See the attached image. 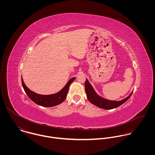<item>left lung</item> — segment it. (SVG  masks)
<instances>
[{"label":"left lung","mask_w":155,"mask_h":155,"mask_svg":"<svg viewBox=\"0 0 155 155\" xmlns=\"http://www.w3.org/2000/svg\"><path fill=\"white\" fill-rule=\"evenodd\" d=\"M85 88L87 94V97L89 101L94 105L101 109L106 110L113 109L120 106L130 98L133 92V91L128 97H127V98L121 101H111L105 99L99 96L95 92V90L92 88L91 85L89 84L87 79H86V81L85 83Z\"/></svg>","instance_id":"left-lung-1"}]
</instances>
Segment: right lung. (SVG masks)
I'll use <instances>...</instances> for the list:
<instances>
[{"instance_id": "add662e5", "label": "right lung", "mask_w": 155, "mask_h": 155, "mask_svg": "<svg viewBox=\"0 0 155 155\" xmlns=\"http://www.w3.org/2000/svg\"><path fill=\"white\" fill-rule=\"evenodd\" d=\"M74 79L75 77L70 79L64 87L57 93L51 95H41L28 88L24 84L21 76L22 87L26 94L34 103L43 107H53L61 104L66 99L69 87Z\"/></svg>"}]
</instances>
